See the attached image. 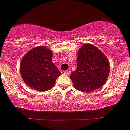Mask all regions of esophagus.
<instances>
[{
	"label": "esophagus",
	"mask_w": 130,
	"mask_h": 130,
	"mask_svg": "<svg viewBox=\"0 0 130 130\" xmlns=\"http://www.w3.org/2000/svg\"><path fill=\"white\" fill-rule=\"evenodd\" d=\"M64 73L65 75H69L70 74V71H64Z\"/></svg>",
	"instance_id": "34e87169"
}]
</instances>
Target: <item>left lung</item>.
Masks as SVG:
<instances>
[{"label":"left lung","instance_id":"8db88e82","mask_svg":"<svg viewBox=\"0 0 130 130\" xmlns=\"http://www.w3.org/2000/svg\"><path fill=\"white\" fill-rule=\"evenodd\" d=\"M77 67L70 79L76 89L82 92L102 87L109 76L110 66L106 56L94 45L85 44L77 52Z\"/></svg>","mask_w":130,"mask_h":130}]
</instances>
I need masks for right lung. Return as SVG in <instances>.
<instances>
[{"label": "right lung", "mask_w": 130, "mask_h": 130, "mask_svg": "<svg viewBox=\"0 0 130 130\" xmlns=\"http://www.w3.org/2000/svg\"><path fill=\"white\" fill-rule=\"evenodd\" d=\"M52 51L45 46L34 47L25 55L20 72L28 87L39 91L53 88L61 72L52 62Z\"/></svg>", "instance_id": "right-lung-1"}]
</instances>
